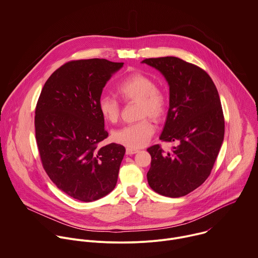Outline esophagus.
<instances>
[{
  "label": "esophagus",
  "instance_id": "34e87169",
  "mask_svg": "<svg viewBox=\"0 0 258 258\" xmlns=\"http://www.w3.org/2000/svg\"><path fill=\"white\" fill-rule=\"evenodd\" d=\"M139 150L138 149H134V148H126V154L127 155H132V154H135L137 153Z\"/></svg>",
  "mask_w": 258,
  "mask_h": 258
}]
</instances>
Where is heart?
I'll use <instances>...</instances> for the list:
<instances>
[{
    "label": "heart",
    "mask_w": 258,
    "mask_h": 258,
    "mask_svg": "<svg viewBox=\"0 0 258 258\" xmlns=\"http://www.w3.org/2000/svg\"><path fill=\"white\" fill-rule=\"evenodd\" d=\"M117 94L124 102H138V117L143 119L114 131L113 138L116 142L130 148H141L148 143L154 132L148 117L159 121L165 116L167 97L161 89L156 87L151 78L137 72L129 74L119 83ZM98 107L105 120L111 123L119 120L121 107L114 98L103 96Z\"/></svg>",
    "instance_id": "obj_1"
}]
</instances>
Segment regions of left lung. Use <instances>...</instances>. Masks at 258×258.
I'll list each match as a JSON object with an SVG mask.
<instances>
[{
  "mask_svg": "<svg viewBox=\"0 0 258 258\" xmlns=\"http://www.w3.org/2000/svg\"><path fill=\"white\" fill-rule=\"evenodd\" d=\"M162 74L169 86V108L160 140L175 142L170 152L156 144L147 149L150 187L179 198L199 187L210 175L224 140L220 97L210 76L180 58L165 56L142 61Z\"/></svg>",
  "mask_w": 258,
  "mask_h": 258,
  "instance_id": "obj_1",
  "label": "left lung"
}]
</instances>
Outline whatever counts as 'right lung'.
<instances>
[{
    "label": "right lung",
    "mask_w": 258,
    "mask_h": 258,
    "mask_svg": "<svg viewBox=\"0 0 258 258\" xmlns=\"http://www.w3.org/2000/svg\"><path fill=\"white\" fill-rule=\"evenodd\" d=\"M123 62L70 61L46 81L35 110L36 142L44 170L68 196L97 201L116 186L125 147L110 143L99 101Z\"/></svg>",
    "instance_id": "right-lung-1"
}]
</instances>
